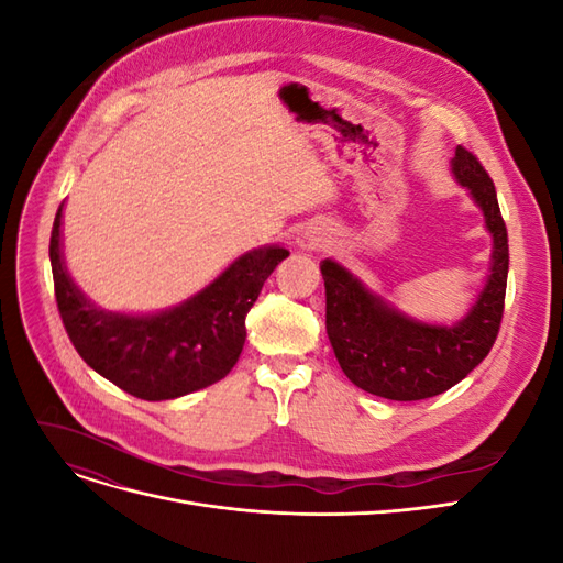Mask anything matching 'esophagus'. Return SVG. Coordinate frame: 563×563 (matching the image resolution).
Wrapping results in <instances>:
<instances>
[{
  "mask_svg": "<svg viewBox=\"0 0 563 563\" xmlns=\"http://www.w3.org/2000/svg\"><path fill=\"white\" fill-rule=\"evenodd\" d=\"M331 240V234L327 228H317V230H310L308 236H305V246H327V242Z\"/></svg>",
  "mask_w": 563,
  "mask_h": 563,
  "instance_id": "obj_1",
  "label": "esophagus"
}]
</instances>
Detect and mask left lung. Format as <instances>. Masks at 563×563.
Masks as SVG:
<instances>
[{
	"label": "left lung",
	"mask_w": 563,
	"mask_h": 563,
	"mask_svg": "<svg viewBox=\"0 0 563 563\" xmlns=\"http://www.w3.org/2000/svg\"><path fill=\"white\" fill-rule=\"evenodd\" d=\"M451 168L479 203L493 236L490 275L465 319L453 327L416 321L371 294L343 265L321 263L327 333L335 360L356 387L376 397L418 401L441 395L486 360L500 331L509 249L496 185L463 145L455 147Z\"/></svg>",
	"instance_id": "8db88e82"
}]
</instances>
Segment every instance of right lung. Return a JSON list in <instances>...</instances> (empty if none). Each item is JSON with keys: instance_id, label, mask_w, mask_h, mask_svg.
<instances>
[{"instance_id": "add662e5", "label": "right lung", "mask_w": 563, "mask_h": 563, "mask_svg": "<svg viewBox=\"0 0 563 563\" xmlns=\"http://www.w3.org/2000/svg\"><path fill=\"white\" fill-rule=\"evenodd\" d=\"M60 211L51 230V269L63 327L96 373L129 395L164 401L225 378L246 340V314L288 251L263 246L236 258L203 291L157 314H114L91 305L67 275Z\"/></svg>"}]
</instances>
